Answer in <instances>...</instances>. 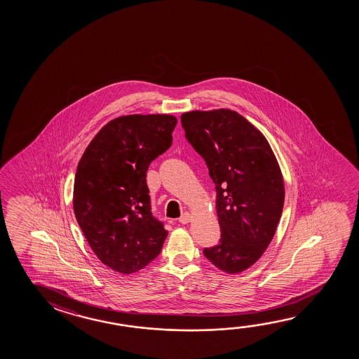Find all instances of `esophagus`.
<instances>
[{
	"label": "esophagus",
	"instance_id": "esophagus-1",
	"mask_svg": "<svg viewBox=\"0 0 359 359\" xmlns=\"http://www.w3.org/2000/svg\"><path fill=\"white\" fill-rule=\"evenodd\" d=\"M191 220V214L188 212H184L182 217H179V222L182 224H188Z\"/></svg>",
	"mask_w": 359,
	"mask_h": 359
}]
</instances>
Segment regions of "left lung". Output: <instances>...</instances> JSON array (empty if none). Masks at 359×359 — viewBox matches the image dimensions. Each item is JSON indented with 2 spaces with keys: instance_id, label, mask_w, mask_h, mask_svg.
<instances>
[{
  "instance_id": "1",
  "label": "left lung",
  "mask_w": 359,
  "mask_h": 359,
  "mask_svg": "<svg viewBox=\"0 0 359 359\" xmlns=\"http://www.w3.org/2000/svg\"><path fill=\"white\" fill-rule=\"evenodd\" d=\"M185 137L205 160L217 190L222 238L204 255L220 271H247L271 244L284 205V180L265 136L229 109L184 112Z\"/></svg>"
}]
</instances>
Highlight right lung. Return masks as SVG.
<instances>
[{
  "mask_svg": "<svg viewBox=\"0 0 359 359\" xmlns=\"http://www.w3.org/2000/svg\"><path fill=\"white\" fill-rule=\"evenodd\" d=\"M172 115H126L96 134L77 165L74 212L96 257L131 274L159 255L168 231L151 214L147 168L172 142Z\"/></svg>",
  "mask_w": 359,
  "mask_h": 359,
  "instance_id": "right-lung-1",
  "label": "right lung"
}]
</instances>
